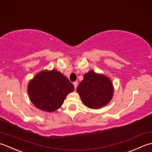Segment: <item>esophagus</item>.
I'll list each match as a JSON object with an SVG mask.
<instances>
[{
  "instance_id": "esophagus-1",
  "label": "esophagus",
  "mask_w": 152,
  "mask_h": 152,
  "mask_svg": "<svg viewBox=\"0 0 152 152\" xmlns=\"http://www.w3.org/2000/svg\"><path fill=\"white\" fill-rule=\"evenodd\" d=\"M73 85H74V88L76 89L77 87V85H78V83H77V81L76 82H74L73 83Z\"/></svg>"
}]
</instances>
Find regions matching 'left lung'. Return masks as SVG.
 I'll use <instances>...</instances> for the list:
<instances>
[{"label":"left lung","instance_id":"1","mask_svg":"<svg viewBox=\"0 0 152 152\" xmlns=\"http://www.w3.org/2000/svg\"><path fill=\"white\" fill-rule=\"evenodd\" d=\"M77 92L86 107L98 109L106 106L111 100L113 89L108 77L90 71L84 75Z\"/></svg>","mask_w":152,"mask_h":152}]
</instances>
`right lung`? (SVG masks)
<instances>
[{
	"instance_id": "right-lung-1",
	"label": "right lung",
	"mask_w": 152,
	"mask_h": 152,
	"mask_svg": "<svg viewBox=\"0 0 152 152\" xmlns=\"http://www.w3.org/2000/svg\"><path fill=\"white\" fill-rule=\"evenodd\" d=\"M73 90L69 80L55 69L38 73L28 85L31 101L39 109L48 112L60 108Z\"/></svg>"
}]
</instances>
